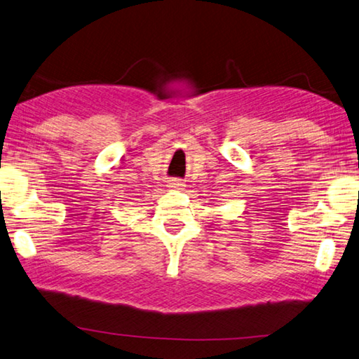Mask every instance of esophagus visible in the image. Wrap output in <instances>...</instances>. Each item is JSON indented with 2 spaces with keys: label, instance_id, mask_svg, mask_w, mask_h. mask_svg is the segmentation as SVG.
I'll return each mask as SVG.
<instances>
[{
  "label": "esophagus",
  "instance_id": "1",
  "mask_svg": "<svg viewBox=\"0 0 359 359\" xmlns=\"http://www.w3.org/2000/svg\"><path fill=\"white\" fill-rule=\"evenodd\" d=\"M181 186H183L181 180H176V178L168 180V187H172V189H178V187H181Z\"/></svg>",
  "mask_w": 359,
  "mask_h": 359
}]
</instances>
